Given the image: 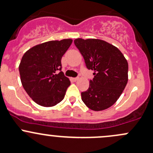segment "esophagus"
<instances>
[{"instance_id": "34e87169", "label": "esophagus", "mask_w": 153, "mask_h": 153, "mask_svg": "<svg viewBox=\"0 0 153 153\" xmlns=\"http://www.w3.org/2000/svg\"><path fill=\"white\" fill-rule=\"evenodd\" d=\"M79 79V77L77 76V77H74V78H72V79H73L74 81H77V80H78Z\"/></svg>"}]
</instances>
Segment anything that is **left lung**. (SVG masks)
Returning <instances> with one entry per match:
<instances>
[{
	"label": "left lung",
	"instance_id": "obj_1",
	"mask_svg": "<svg viewBox=\"0 0 153 153\" xmlns=\"http://www.w3.org/2000/svg\"><path fill=\"white\" fill-rule=\"evenodd\" d=\"M74 44L94 78L89 88L82 92V100L94 111L112 106L122 94L128 82V65L122 52L114 46L100 39H76Z\"/></svg>",
	"mask_w": 153,
	"mask_h": 153
}]
</instances>
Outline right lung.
<instances>
[{"mask_svg": "<svg viewBox=\"0 0 153 153\" xmlns=\"http://www.w3.org/2000/svg\"><path fill=\"white\" fill-rule=\"evenodd\" d=\"M71 43V39L50 41L32 47L22 56L21 82L39 105L53 106L64 98L71 82L61 71V59Z\"/></svg>", "mask_w": 153, "mask_h": 153, "instance_id": "add662e5", "label": "right lung"}]
</instances>
